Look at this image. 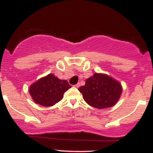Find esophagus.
Listing matches in <instances>:
<instances>
[{
	"instance_id": "34e87169",
	"label": "esophagus",
	"mask_w": 153,
	"mask_h": 153,
	"mask_svg": "<svg viewBox=\"0 0 153 153\" xmlns=\"http://www.w3.org/2000/svg\"><path fill=\"white\" fill-rule=\"evenodd\" d=\"M75 87H76V88H78V87H79V86H80V83H78V84H76V85H75Z\"/></svg>"
}]
</instances>
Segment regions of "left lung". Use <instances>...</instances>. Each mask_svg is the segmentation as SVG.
I'll use <instances>...</instances> for the list:
<instances>
[{
  "label": "left lung",
  "instance_id": "8db88e82",
  "mask_svg": "<svg viewBox=\"0 0 153 153\" xmlns=\"http://www.w3.org/2000/svg\"><path fill=\"white\" fill-rule=\"evenodd\" d=\"M86 103L94 108H111L121 96L123 87L120 82L111 76L102 73H95L87 78L85 85L78 88Z\"/></svg>",
  "mask_w": 153,
  "mask_h": 153
}]
</instances>
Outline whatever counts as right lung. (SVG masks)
<instances>
[{
  "mask_svg": "<svg viewBox=\"0 0 153 153\" xmlns=\"http://www.w3.org/2000/svg\"><path fill=\"white\" fill-rule=\"evenodd\" d=\"M71 87L66 80L49 74L33 83L29 88V93L35 103L48 107L62 100L64 93Z\"/></svg>",
  "mask_w": 153,
  "mask_h": 153,
  "instance_id": "1",
  "label": "right lung"
}]
</instances>
